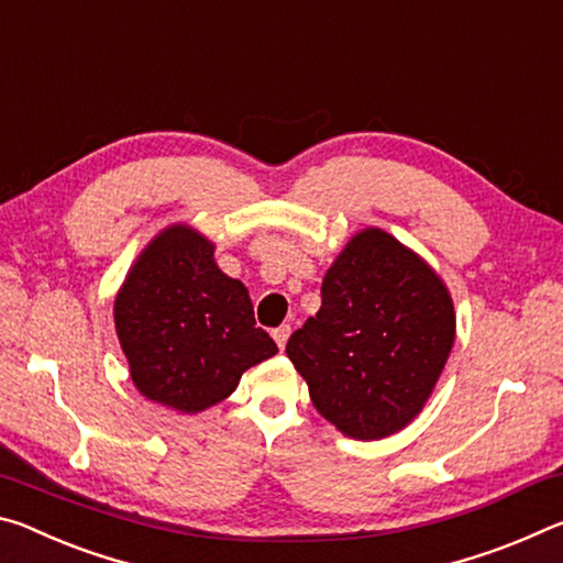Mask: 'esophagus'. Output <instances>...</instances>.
Segmentation results:
<instances>
[{
  "instance_id": "1",
  "label": "esophagus",
  "mask_w": 563,
  "mask_h": 563,
  "mask_svg": "<svg viewBox=\"0 0 563 563\" xmlns=\"http://www.w3.org/2000/svg\"><path fill=\"white\" fill-rule=\"evenodd\" d=\"M289 334H291V327H289V324H282V327H276V329L272 331L274 342H276V346H279V349L287 346V339H289Z\"/></svg>"
}]
</instances>
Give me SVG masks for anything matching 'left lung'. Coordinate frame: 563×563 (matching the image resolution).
<instances>
[{"label":"left lung","instance_id":"8db88e82","mask_svg":"<svg viewBox=\"0 0 563 563\" xmlns=\"http://www.w3.org/2000/svg\"><path fill=\"white\" fill-rule=\"evenodd\" d=\"M454 334V301L441 276L399 239L368 227L329 266L317 317L289 336L287 356L321 417L372 441L423 409Z\"/></svg>","mask_w":563,"mask_h":563}]
</instances>
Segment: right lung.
Returning a JSON list of instances; mask_svg holds the SVG:
<instances>
[{
	"label": "right lung",
	"instance_id": "1",
	"mask_svg": "<svg viewBox=\"0 0 563 563\" xmlns=\"http://www.w3.org/2000/svg\"><path fill=\"white\" fill-rule=\"evenodd\" d=\"M114 327L142 396L181 413L224 401L249 366L274 356L246 287L219 269L189 224L156 234L114 301Z\"/></svg>",
	"mask_w": 563,
	"mask_h": 563
}]
</instances>
